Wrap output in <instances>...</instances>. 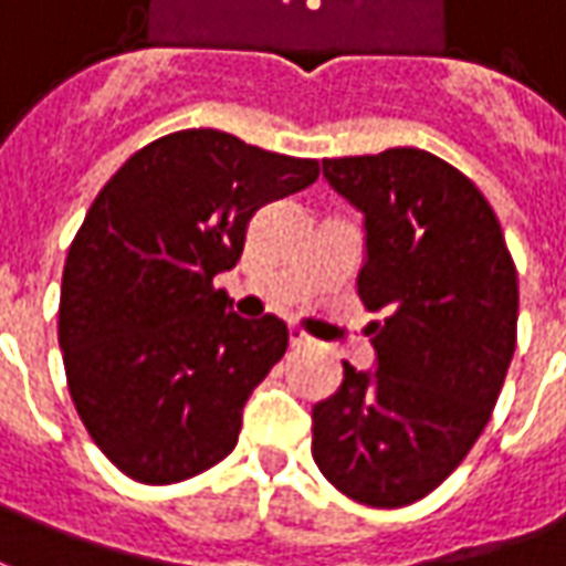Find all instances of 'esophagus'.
<instances>
[{
  "instance_id": "esophagus-1",
  "label": "esophagus",
  "mask_w": 566,
  "mask_h": 566,
  "mask_svg": "<svg viewBox=\"0 0 566 566\" xmlns=\"http://www.w3.org/2000/svg\"><path fill=\"white\" fill-rule=\"evenodd\" d=\"M291 346H294V349H312L315 339H312L310 334H303L300 327H291Z\"/></svg>"
}]
</instances>
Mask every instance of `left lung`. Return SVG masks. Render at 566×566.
<instances>
[{"label": "left lung", "instance_id": "obj_1", "mask_svg": "<svg viewBox=\"0 0 566 566\" xmlns=\"http://www.w3.org/2000/svg\"><path fill=\"white\" fill-rule=\"evenodd\" d=\"M365 214L358 296L377 370L343 361L312 407V457L355 503L398 509L465 460L500 398L517 337V272L481 189L426 149L322 161Z\"/></svg>", "mask_w": 566, "mask_h": 566}]
</instances>
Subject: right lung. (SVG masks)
Masks as SVG:
<instances>
[{"mask_svg":"<svg viewBox=\"0 0 566 566\" xmlns=\"http://www.w3.org/2000/svg\"><path fill=\"white\" fill-rule=\"evenodd\" d=\"M318 171L189 128L137 149L97 192L63 263L57 339L78 417L118 472L177 484L232 453L287 324L239 318L214 275L239 263L256 208Z\"/></svg>","mask_w":566,"mask_h":566,"instance_id":"right-lung-1","label":"right lung"}]
</instances>
